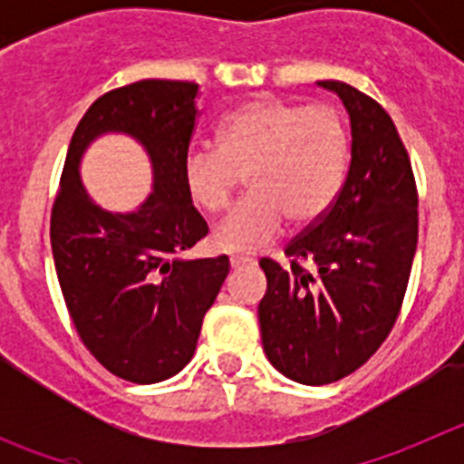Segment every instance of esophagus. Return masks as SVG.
Here are the masks:
<instances>
[{
    "mask_svg": "<svg viewBox=\"0 0 464 464\" xmlns=\"http://www.w3.org/2000/svg\"><path fill=\"white\" fill-rule=\"evenodd\" d=\"M229 265H232V269L248 267V265H256V257H248V256H232V257H229Z\"/></svg>",
    "mask_w": 464,
    "mask_h": 464,
    "instance_id": "obj_1",
    "label": "esophagus"
}]
</instances>
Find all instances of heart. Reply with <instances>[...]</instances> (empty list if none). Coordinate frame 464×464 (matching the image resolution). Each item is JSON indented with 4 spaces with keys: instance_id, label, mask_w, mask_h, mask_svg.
Wrapping results in <instances>:
<instances>
[{
    "instance_id": "b5f03b06",
    "label": "heart",
    "mask_w": 464,
    "mask_h": 464,
    "mask_svg": "<svg viewBox=\"0 0 464 464\" xmlns=\"http://www.w3.org/2000/svg\"><path fill=\"white\" fill-rule=\"evenodd\" d=\"M351 160L346 121L330 104L257 97L229 111L216 127V146L183 160L188 195L211 216L227 211L246 176L251 188L216 229L223 251H260L285 220L314 225L334 207Z\"/></svg>"
}]
</instances>
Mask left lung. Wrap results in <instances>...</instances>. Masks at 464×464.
I'll use <instances>...</instances> for the list:
<instances>
[{"mask_svg":"<svg viewBox=\"0 0 464 464\" xmlns=\"http://www.w3.org/2000/svg\"><path fill=\"white\" fill-rule=\"evenodd\" d=\"M318 85L351 116V165L337 202L288 246V265L262 257V346L283 376L325 385L360 370L388 339L418 244V190L388 111L342 81Z\"/></svg>","mask_w":464,"mask_h":464,"instance_id":"obj_1","label":"left lung"}]
</instances>
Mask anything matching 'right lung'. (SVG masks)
Segmentation results:
<instances>
[{"label": "right lung", "instance_id": "1", "mask_svg": "<svg viewBox=\"0 0 464 464\" xmlns=\"http://www.w3.org/2000/svg\"><path fill=\"white\" fill-rule=\"evenodd\" d=\"M197 94V83L162 79L102 94L73 132L53 202V257L73 327L104 370L132 383L190 362L229 272L227 256L183 257L208 232L183 181ZM102 131L132 133L154 160L156 190L139 212H104L80 186V153Z\"/></svg>", "mask_w": 464, "mask_h": 464}]
</instances>
